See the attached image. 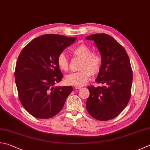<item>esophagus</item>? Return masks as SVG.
<instances>
[{"label":"esophagus","instance_id":"esophagus-1","mask_svg":"<svg viewBox=\"0 0 150 150\" xmlns=\"http://www.w3.org/2000/svg\"><path fill=\"white\" fill-rule=\"evenodd\" d=\"M74 87H75V89H80L81 88L80 86H76Z\"/></svg>","mask_w":150,"mask_h":150}]
</instances>
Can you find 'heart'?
I'll return each mask as SVG.
<instances>
[{"mask_svg":"<svg viewBox=\"0 0 150 150\" xmlns=\"http://www.w3.org/2000/svg\"><path fill=\"white\" fill-rule=\"evenodd\" d=\"M72 54L81 59L79 72H72L65 77V82L68 85L82 86L89 80L91 75L96 74L100 71L102 66V58L97 53H92L90 47L86 44H80L72 50ZM59 69L67 71L69 69V61L66 55L61 53L57 59Z\"/></svg>","mask_w":150,"mask_h":150,"instance_id":"b5f03b06","label":"heart"}]
</instances>
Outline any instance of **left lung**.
<instances>
[{
	"mask_svg": "<svg viewBox=\"0 0 150 150\" xmlns=\"http://www.w3.org/2000/svg\"><path fill=\"white\" fill-rule=\"evenodd\" d=\"M87 40L94 41L102 58L101 69L95 81L103 87L88 86L86 108L95 119L108 121L117 117L129 101L132 71L124 47L106 34H94Z\"/></svg>",
	"mask_w": 150,
	"mask_h": 150,
	"instance_id": "obj_1",
	"label": "left lung"
}]
</instances>
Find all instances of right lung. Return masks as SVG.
Listing matches in <instances>:
<instances>
[{
  "instance_id": "obj_1",
  "label": "right lung",
  "mask_w": 150,
  "mask_h": 150,
  "mask_svg": "<svg viewBox=\"0 0 150 150\" xmlns=\"http://www.w3.org/2000/svg\"><path fill=\"white\" fill-rule=\"evenodd\" d=\"M74 37L47 34L30 41L19 54L15 80L23 106L33 116L48 119L61 111L72 86H55L63 76L58 55L76 40Z\"/></svg>"
}]
</instances>
